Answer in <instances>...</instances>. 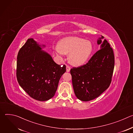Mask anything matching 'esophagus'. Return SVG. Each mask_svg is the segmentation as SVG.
I'll list each match as a JSON object with an SVG mask.
<instances>
[{
    "instance_id": "1",
    "label": "esophagus",
    "mask_w": 133,
    "mask_h": 133,
    "mask_svg": "<svg viewBox=\"0 0 133 133\" xmlns=\"http://www.w3.org/2000/svg\"><path fill=\"white\" fill-rule=\"evenodd\" d=\"M70 66H68V65H66V71H67V72H69V71H70Z\"/></svg>"
}]
</instances>
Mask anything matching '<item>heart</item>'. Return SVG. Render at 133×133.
Masks as SVG:
<instances>
[{
    "instance_id": "obj_1",
    "label": "heart",
    "mask_w": 133,
    "mask_h": 133,
    "mask_svg": "<svg viewBox=\"0 0 133 133\" xmlns=\"http://www.w3.org/2000/svg\"><path fill=\"white\" fill-rule=\"evenodd\" d=\"M57 53L59 55L69 54V62L74 66H81L85 63L92 50L91 43L79 37H68L62 39Z\"/></svg>"
}]
</instances>
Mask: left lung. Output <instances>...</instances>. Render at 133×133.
<instances>
[{"label": "left lung", "instance_id": "obj_1", "mask_svg": "<svg viewBox=\"0 0 133 133\" xmlns=\"http://www.w3.org/2000/svg\"><path fill=\"white\" fill-rule=\"evenodd\" d=\"M102 36L97 41L102 43ZM113 50L105 39L101 49L91 57L88 62L70 69L72 83L76 96L87 102L98 97L109 86L114 68Z\"/></svg>", "mask_w": 133, "mask_h": 133}]
</instances>
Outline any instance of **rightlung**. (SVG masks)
<instances>
[{"mask_svg": "<svg viewBox=\"0 0 133 133\" xmlns=\"http://www.w3.org/2000/svg\"><path fill=\"white\" fill-rule=\"evenodd\" d=\"M17 59L16 76L21 87L36 100L52 98L66 71L65 65L57 64L32 38L28 39L20 49Z\"/></svg>", "mask_w": 133, "mask_h": 133, "instance_id": "1", "label": "right lung"}]
</instances>
